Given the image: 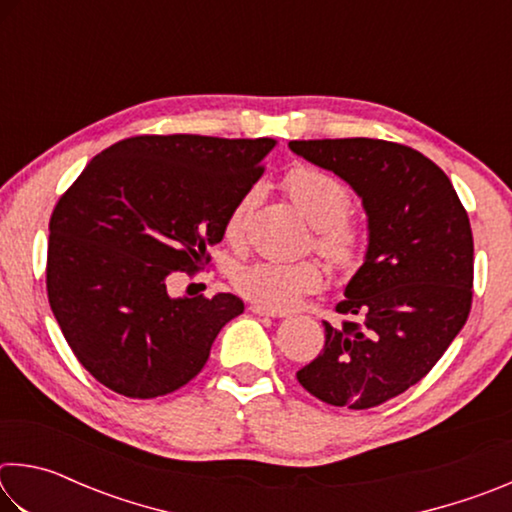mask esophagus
<instances>
[{"mask_svg": "<svg viewBox=\"0 0 512 512\" xmlns=\"http://www.w3.org/2000/svg\"><path fill=\"white\" fill-rule=\"evenodd\" d=\"M250 311L257 316H271V318H284L287 314L284 311H277V309H268L264 305H250Z\"/></svg>", "mask_w": 512, "mask_h": 512, "instance_id": "obj_1", "label": "esophagus"}]
</instances>
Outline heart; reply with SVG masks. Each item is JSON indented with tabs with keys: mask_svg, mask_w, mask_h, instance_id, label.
<instances>
[{
	"mask_svg": "<svg viewBox=\"0 0 512 512\" xmlns=\"http://www.w3.org/2000/svg\"><path fill=\"white\" fill-rule=\"evenodd\" d=\"M284 189L307 221L316 228L314 246L336 266H352L361 255V230L348 214L350 189L332 173L316 167H293L284 176ZM259 192L250 187L225 216L223 232L230 244L246 237ZM232 287L241 296L268 309H291L323 287V268L316 262H264L241 264L232 271Z\"/></svg>",
	"mask_w": 512,
	"mask_h": 512,
	"instance_id": "obj_1",
	"label": "heart"
}]
</instances>
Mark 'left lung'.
I'll return each instance as SVG.
<instances>
[{"label":"left lung","mask_w":512,"mask_h":512,"mask_svg":"<svg viewBox=\"0 0 512 512\" xmlns=\"http://www.w3.org/2000/svg\"><path fill=\"white\" fill-rule=\"evenodd\" d=\"M289 149L345 180L368 216V248L325 325V348L298 370L302 388L361 411L418 384L472 307L470 219L445 171L409 146L350 137Z\"/></svg>","instance_id":"obj_1"}]
</instances>
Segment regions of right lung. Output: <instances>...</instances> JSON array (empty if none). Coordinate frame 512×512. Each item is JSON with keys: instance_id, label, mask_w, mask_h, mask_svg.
Segmentation results:
<instances>
[{"instance_id": "1", "label": "right lung", "mask_w": 512, "mask_h": 512, "mask_svg": "<svg viewBox=\"0 0 512 512\" xmlns=\"http://www.w3.org/2000/svg\"><path fill=\"white\" fill-rule=\"evenodd\" d=\"M277 142L140 135L92 158L49 221L47 293L69 348L119 395L178 391L210 359L232 293L173 298L167 277L196 271L223 239L237 198Z\"/></svg>"}]
</instances>
